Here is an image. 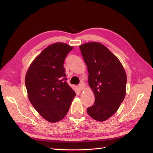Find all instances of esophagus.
<instances>
[{
  "instance_id": "obj_1",
  "label": "esophagus",
  "mask_w": 153,
  "mask_h": 153,
  "mask_svg": "<svg viewBox=\"0 0 153 153\" xmlns=\"http://www.w3.org/2000/svg\"><path fill=\"white\" fill-rule=\"evenodd\" d=\"M79 89H80L81 90H83L84 89H85V83H84L83 82H82V83H81V84H79Z\"/></svg>"
}]
</instances>
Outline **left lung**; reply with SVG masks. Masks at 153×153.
I'll return each mask as SVG.
<instances>
[{
    "instance_id": "1",
    "label": "left lung",
    "mask_w": 153,
    "mask_h": 153,
    "mask_svg": "<svg viewBox=\"0 0 153 153\" xmlns=\"http://www.w3.org/2000/svg\"><path fill=\"white\" fill-rule=\"evenodd\" d=\"M79 48L88 70L89 85L95 97L87 112L94 120L105 121L125 98L126 73L118 58L101 43H87Z\"/></svg>"
}]
</instances>
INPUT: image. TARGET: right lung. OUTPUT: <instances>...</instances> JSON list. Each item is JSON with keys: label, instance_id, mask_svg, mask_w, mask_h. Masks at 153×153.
<instances>
[{"label": "right lung", "instance_id": "obj_1", "mask_svg": "<svg viewBox=\"0 0 153 153\" xmlns=\"http://www.w3.org/2000/svg\"><path fill=\"white\" fill-rule=\"evenodd\" d=\"M73 48L64 43L49 45L35 58L25 75L29 100L49 122H57L64 118L76 95L66 82L63 66Z\"/></svg>", "mask_w": 153, "mask_h": 153}]
</instances>
